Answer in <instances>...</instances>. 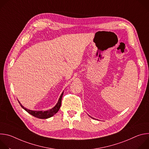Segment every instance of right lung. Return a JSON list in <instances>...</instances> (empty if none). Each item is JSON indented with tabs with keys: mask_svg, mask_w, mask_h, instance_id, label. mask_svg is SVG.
<instances>
[{
	"mask_svg": "<svg viewBox=\"0 0 149 149\" xmlns=\"http://www.w3.org/2000/svg\"><path fill=\"white\" fill-rule=\"evenodd\" d=\"M63 92L61 94L59 99L58 101V103L56 104V105L55 106L54 108H52L51 110L45 111H32L30 110H28L26 108H25L24 107L20 104V102L19 101V103L20 104L21 107H22L25 111H26L29 114H31L32 116L38 118H41V119H44V118H49L52 116H53L54 114H55L58 110H59L61 105V101H62V95H63Z\"/></svg>",
	"mask_w": 149,
	"mask_h": 149,
	"instance_id": "obj_1",
	"label": "right lung"
}]
</instances>
